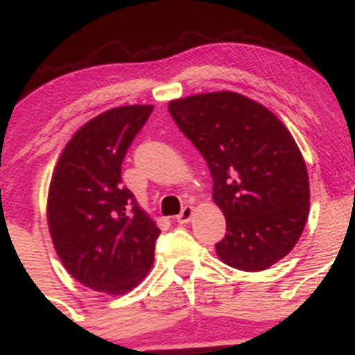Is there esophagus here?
<instances>
[{"label": "esophagus", "mask_w": 355, "mask_h": 355, "mask_svg": "<svg viewBox=\"0 0 355 355\" xmlns=\"http://www.w3.org/2000/svg\"><path fill=\"white\" fill-rule=\"evenodd\" d=\"M193 214H195L193 207L187 205L185 209L180 211V215H177V222L178 223H189L190 220H191V217H193Z\"/></svg>", "instance_id": "34e87169"}]
</instances>
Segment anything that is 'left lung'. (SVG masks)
Here are the masks:
<instances>
[{
    "instance_id": "obj_1",
    "label": "left lung",
    "mask_w": 355,
    "mask_h": 355,
    "mask_svg": "<svg viewBox=\"0 0 355 355\" xmlns=\"http://www.w3.org/2000/svg\"><path fill=\"white\" fill-rule=\"evenodd\" d=\"M168 112L197 146L214 178V202L227 220L218 259L266 270L294 248L309 217V173L282 121L235 92L172 100Z\"/></svg>"
}]
</instances>
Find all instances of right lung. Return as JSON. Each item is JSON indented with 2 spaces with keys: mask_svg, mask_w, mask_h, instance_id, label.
Here are the masks:
<instances>
[{
  "mask_svg": "<svg viewBox=\"0 0 355 355\" xmlns=\"http://www.w3.org/2000/svg\"><path fill=\"white\" fill-rule=\"evenodd\" d=\"M152 105L116 107L92 118L68 141L48 191V229L61 263L85 287L123 295L145 279L157 223L121 185V164Z\"/></svg>",
  "mask_w": 355,
  "mask_h": 355,
  "instance_id": "add662e5",
  "label": "right lung"
}]
</instances>
